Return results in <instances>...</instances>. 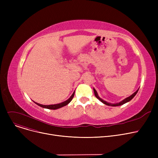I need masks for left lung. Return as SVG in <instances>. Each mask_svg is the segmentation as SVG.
Masks as SVG:
<instances>
[{"mask_svg":"<svg viewBox=\"0 0 158 158\" xmlns=\"http://www.w3.org/2000/svg\"><path fill=\"white\" fill-rule=\"evenodd\" d=\"M138 89H138L134 94H132L131 95H130L129 97H128L126 98L125 99H123V101H120V102L115 103V104H111V103L107 102H106V101H104L103 99H102L100 97L98 96V94H97V91L95 90V89L94 88V92L95 96V97L98 99L99 101H101L103 104H106V105H107V106H121V105H123V104H126V103H127V102H129L131 100H132V99L134 98V97H135V96L136 95V94L138 93Z\"/></svg>","mask_w":158,"mask_h":158,"instance_id":"obj_1","label":"left lung"}]
</instances>
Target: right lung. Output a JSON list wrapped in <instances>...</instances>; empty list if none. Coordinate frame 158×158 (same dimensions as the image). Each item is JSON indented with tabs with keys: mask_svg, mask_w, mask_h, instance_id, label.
Listing matches in <instances>:
<instances>
[{
	"mask_svg": "<svg viewBox=\"0 0 158 158\" xmlns=\"http://www.w3.org/2000/svg\"><path fill=\"white\" fill-rule=\"evenodd\" d=\"M74 94H75V91L73 92V93L72 94V95L70 96V97L67 99V100L63 102H61V103H59V104H51V105H43V104H40L39 103H37L35 101L34 102L36 104L38 105L39 106L41 107H44V108H46V109H49V110H57V109H59V108H61V107L64 106H66L67 104H69L71 101L72 100V98L74 96Z\"/></svg>",
	"mask_w": 158,
	"mask_h": 158,
	"instance_id": "right-lung-1",
	"label": "right lung"
}]
</instances>
